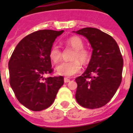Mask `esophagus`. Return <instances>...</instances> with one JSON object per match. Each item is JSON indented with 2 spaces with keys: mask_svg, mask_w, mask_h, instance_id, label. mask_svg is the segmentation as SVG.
<instances>
[{
  "mask_svg": "<svg viewBox=\"0 0 133 133\" xmlns=\"http://www.w3.org/2000/svg\"><path fill=\"white\" fill-rule=\"evenodd\" d=\"M64 82L65 83H69V82H70V79H69V78H64Z\"/></svg>",
  "mask_w": 133,
  "mask_h": 133,
  "instance_id": "34e87169",
  "label": "esophagus"
}]
</instances>
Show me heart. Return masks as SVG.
<instances>
[{
    "mask_svg": "<svg viewBox=\"0 0 133 133\" xmlns=\"http://www.w3.org/2000/svg\"><path fill=\"white\" fill-rule=\"evenodd\" d=\"M68 46L75 49V52L72 56L71 62H62L56 66V72L59 75L64 77H71L81 71V63L86 64L90 58V52L89 50L84 49L83 40L78 36H72L65 41ZM49 56L54 63H57L61 58V50L57 44H53L50 48Z\"/></svg>",
    "mask_w": 133,
    "mask_h": 133,
    "instance_id": "obj_1",
    "label": "heart"
}]
</instances>
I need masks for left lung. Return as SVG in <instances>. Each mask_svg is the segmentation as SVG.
I'll list each match as a JSON object with an SVG mask.
<instances>
[{"label":"left lung","mask_w":133,"mask_h":133,"mask_svg":"<svg viewBox=\"0 0 133 133\" xmlns=\"http://www.w3.org/2000/svg\"><path fill=\"white\" fill-rule=\"evenodd\" d=\"M73 32L87 38L92 49L87 69L75 78L77 103L87 109H97L113 97L122 81L123 59L112 36L95 28H84Z\"/></svg>","instance_id":"left-lung-1"}]
</instances>
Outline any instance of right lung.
Returning <instances> with one entry per match:
<instances>
[{
	"label": "right lung",
	"instance_id": "add662e5",
	"mask_svg": "<svg viewBox=\"0 0 133 133\" xmlns=\"http://www.w3.org/2000/svg\"><path fill=\"white\" fill-rule=\"evenodd\" d=\"M64 30H41L27 35L16 45L9 62L10 84L16 98L33 111L47 109L64 84L60 77L44 78L52 72L50 48Z\"/></svg>",
	"mask_w": 133,
	"mask_h": 133
}]
</instances>
